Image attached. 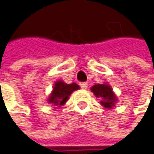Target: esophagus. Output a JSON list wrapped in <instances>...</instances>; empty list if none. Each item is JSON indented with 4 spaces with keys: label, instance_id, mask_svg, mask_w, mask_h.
<instances>
[{
    "label": "esophagus",
    "instance_id": "obj_1",
    "mask_svg": "<svg viewBox=\"0 0 154 154\" xmlns=\"http://www.w3.org/2000/svg\"><path fill=\"white\" fill-rule=\"evenodd\" d=\"M88 84L87 82H82V83H80V87H81V88H83V89H87V88H88Z\"/></svg>",
    "mask_w": 154,
    "mask_h": 154
}]
</instances>
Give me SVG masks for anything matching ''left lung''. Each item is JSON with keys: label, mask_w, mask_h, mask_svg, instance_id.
<instances>
[{"label": "left lung", "mask_w": 154, "mask_h": 154, "mask_svg": "<svg viewBox=\"0 0 154 154\" xmlns=\"http://www.w3.org/2000/svg\"><path fill=\"white\" fill-rule=\"evenodd\" d=\"M90 90L97 97L100 98V104L105 109H113V107H115L118 98L112 88L108 83L93 85Z\"/></svg>", "instance_id": "1"}]
</instances>
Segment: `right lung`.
Masks as SVG:
<instances>
[{"label": "right lung", "instance_id": "1", "mask_svg": "<svg viewBox=\"0 0 154 154\" xmlns=\"http://www.w3.org/2000/svg\"><path fill=\"white\" fill-rule=\"evenodd\" d=\"M78 89H79L78 84H66L63 80H57L54 82L53 89L48 96L47 103L51 104L54 108H59L65 105L68 100L69 96Z\"/></svg>", "mask_w": 154, "mask_h": 154}]
</instances>
